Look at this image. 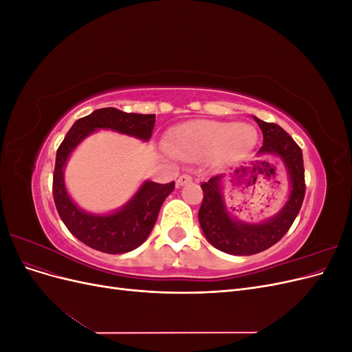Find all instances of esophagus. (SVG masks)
<instances>
[{
  "label": "esophagus",
  "mask_w": 352,
  "mask_h": 352,
  "mask_svg": "<svg viewBox=\"0 0 352 352\" xmlns=\"http://www.w3.org/2000/svg\"><path fill=\"white\" fill-rule=\"evenodd\" d=\"M189 182H192V176L190 175H188V173H185V175H180L179 176V179H177V186H182V185H185V184H189Z\"/></svg>",
  "instance_id": "obj_1"
}]
</instances>
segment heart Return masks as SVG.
Listing matches in <instances>:
<instances>
[{
  "mask_svg": "<svg viewBox=\"0 0 352 352\" xmlns=\"http://www.w3.org/2000/svg\"><path fill=\"white\" fill-rule=\"evenodd\" d=\"M255 142V132L245 123L197 120L180 126L172 136V151L184 160H197L217 153L238 158L247 154Z\"/></svg>",
  "mask_w": 352,
  "mask_h": 352,
  "instance_id": "obj_1",
  "label": "heart"
}]
</instances>
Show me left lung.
I'll list each match as a JSON object with an SVG mask.
<instances>
[{"label": "left lung", "mask_w": 352, "mask_h": 352, "mask_svg": "<svg viewBox=\"0 0 352 352\" xmlns=\"http://www.w3.org/2000/svg\"><path fill=\"white\" fill-rule=\"evenodd\" d=\"M263 132V145L258 155H279L286 166L291 180V194L285 207L274 217L263 223H243L232 219L220 192L221 176H212L201 185L204 198L199 207L198 220L208 242L217 250L232 255H252L270 248L289 230L305 195L304 160L301 148L279 124L263 122L254 117ZM239 173V170H236ZM247 168H241V176Z\"/></svg>", "instance_id": "8db88e82"}]
</instances>
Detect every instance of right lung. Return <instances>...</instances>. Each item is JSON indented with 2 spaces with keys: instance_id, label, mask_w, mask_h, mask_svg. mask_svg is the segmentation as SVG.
<instances>
[{
  "instance_id": "right-lung-1",
  "label": "right lung",
  "mask_w": 352,
  "mask_h": 352,
  "mask_svg": "<svg viewBox=\"0 0 352 352\" xmlns=\"http://www.w3.org/2000/svg\"><path fill=\"white\" fill-rule=\"evenodd\" d=\"M154 123L155 114L124 113L113 107L100 109L74 122L60 144L52 176V197L63 223L73 236L88 247L107 254H123L140 247L151 233L162 204L173 192L175 182L162 185L146 180L119 211L105 216L89 214L74 204L65 186L63 170L70 153L97 129H111L148 141Z\"/></svg>"
}]
</instances>
